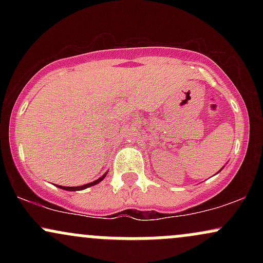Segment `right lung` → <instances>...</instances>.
<instances>
[{
	"instance_id": "add662e5",
	"label": "right lung",
	"mask_w": 263,
	"mask_h": 263,
	"mask_svg": "<svg viewBox=\"0 0 263 263\" xmlns=\"http://www.w3.org/2000/svg\"><path fill=\"white\" fill-rule=\"evenodd\" d=\"M106 177V174H104V176L102 177H100L99 178V179H96V180H93V182H91V183H87V184H84V185H80V186H62V185H58L60 189H64V190H69V192H75V190H83V189H86V188H89V186H92V185H95V184H98V183H100L102 179H104V178Z\"/></svg>"
}]
</instances>
